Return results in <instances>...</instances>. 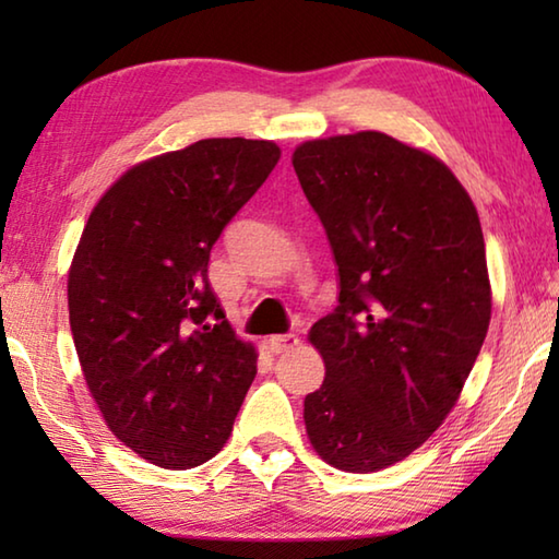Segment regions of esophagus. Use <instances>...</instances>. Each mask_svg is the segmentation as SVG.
<instances>
[{
    "label": "esophagus",
    "mask_w": 559,
    "mask_h": 559,
    "mask_svg": "<svg viewBox=\"0 0 559 559\" xmlns=\"http://www.w3.org/2000/svg\"><path fill=\"white\" fill-rule=\"evenodd\" d=\"M298 345V335H293V333H286V335H273V337H269V347H271V353H288V349H293Z\"/></svg>",
    "instance_id": "obj_1"
}]
</instances>
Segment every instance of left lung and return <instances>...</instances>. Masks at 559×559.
Segmentation results:
<instances>
[{
    "label": "left lung",
    "instance_id": "8db88e82",
    "mask_svg": "<svg viewBox=\"0 0 559 559\" xmlns=\"http://www.w3.org/2000/svg\"><path fill=\"white\" fill-rule=\"evenodd\" d=\"M293 167L340 278L308 335L325 380L302 419L330 466L372 473L421 447L468 380L490 323L484 231L451 169L384 132L308 140Z\"/></svg>",
    "mask_w": 559,
    "mask_h": 559
}]
</instances>
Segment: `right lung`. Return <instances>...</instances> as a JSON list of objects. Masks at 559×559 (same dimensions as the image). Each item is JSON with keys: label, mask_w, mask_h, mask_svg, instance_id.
I'll use <instances>...</instances> for the list:
<instances>
[{"label": "right lung", "mask_w": 559, "mask_h": 559, "mask_svg": "<svg viewBox=\"0 0 559 559\" xmlns=\"http://www.w3.org/2000/svg\"><path fill=\"white\" fill-rule=\"evenodd\" d=\"M281 159L271 140L210 138L130 167L93 206L69 318L108 429L163 468L210 461L257 377L206 278L212 246Z\"/></svg>", "instance_id": "1"}]
</instances>
